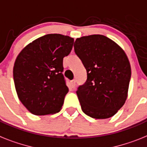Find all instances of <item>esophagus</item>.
I'll return each instance as SVG.
<instances>
[{
  "instance_id": "obj_1",
  "label": "esophagus",
  "mask_w": 147,
  "mask_h": 147,
  "mask_svg": "<svg viewBox=\"0 0 147 147\" xmlns=\"http://www.w3.org/2000/svg\"><path fill=\"white\" fill-rule=\"evenodd\" d=\"M70 87H71V89L75 88V87H76V81L75 80H72V81H70Z\"/></svg>"
}]
</instances>
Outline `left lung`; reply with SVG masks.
I'll return each instance as SVG.
<instances>
[{
  "label": "left lung",
  "mask_w": 147,
  "mask_h": 147,
  "mask_svg": "<svg viewBox=\"0 0 147 147\" xmlns=\"http://www.w3.org/2000/svg\"><path fill=\"white\" fill-rule=\"evenodd\" d=\"M77 56L87 70V81L76 93L85 114L95 119L111 117L125 104L131 66L124 51L103 35L78 38Z\"/></svg>",
  "instance_id": "1"
}]
</instances>
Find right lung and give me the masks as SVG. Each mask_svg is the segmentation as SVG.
Instances as JSON below:
<instances>
[{
    "label": "right lung",
    "instance_id": "1",
    "mask_svg": "<svg viewBox=\"0 0 147 147\" xmlns=\"http://www.w3.org/2000/svg\"><path fill=\"white\" fill-rule=\"evenodd\" d=\"M74 39L47 34L28 44L17 57L13 79L22 104L34 115L57 113L69 92L63 60L71 52Z\"/></svg>",
    "mask_w": 147,
    "mask_h": 147
}]
</instances>
